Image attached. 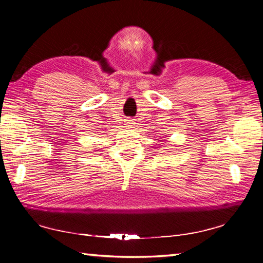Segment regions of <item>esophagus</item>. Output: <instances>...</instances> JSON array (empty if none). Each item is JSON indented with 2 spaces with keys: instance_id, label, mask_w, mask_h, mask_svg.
<instances>
[{
  "instance_id": "obj_1",
  "label": "esophagus",
  "mask_w": 263,
  "mask_h": 263,
  "mask_svg": "<svg viewBox=\"0 0 263 263\" xmlns=\"http://www.w3.org/2000/svg\"><path fill=\"white\" fill-rule=\"evenodd\" d=\"M135 121H133V119H127V121L125 122V126L127 127V128H130V127H133L135 126Z\"/></svg>"
}]
</instances>
